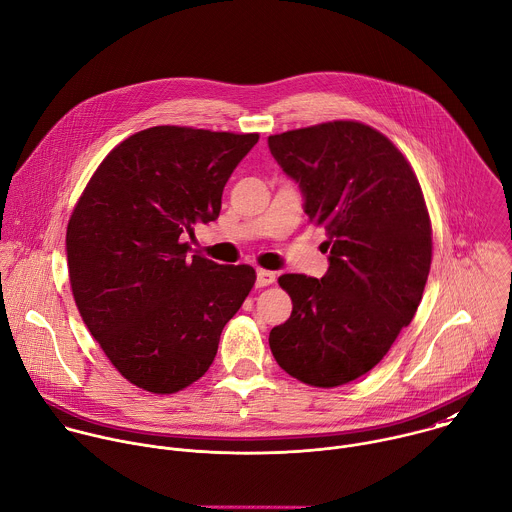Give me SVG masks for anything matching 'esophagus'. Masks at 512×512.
<instances>
[{"label":"esophagus","mask_w":512,"mask_h":512,"mask_svg":"<svg viewBox=\"0 0 512 512\" xmlns=\"http://www.w3.org/2000/svg\"><path fill=\"white\" fill-rule=\"evenodd\" d=\"M275 281V273L267 271V269H257V287H267Z\"/></svg>","instance_id":"obj_1"}]
</instances>
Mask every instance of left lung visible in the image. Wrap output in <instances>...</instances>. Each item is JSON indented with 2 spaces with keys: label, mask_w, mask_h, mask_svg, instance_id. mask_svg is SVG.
Instances as JSON below:
<instances>
[{
  "label": "left lung",
  "mask_w": 512,
  "mask_h": 512,
  "mask_svg": "<svg viewBox=\"0 0 512 512\" xmlns=\"http://www.w3.org/2000/svg\"><path fill=\"white\" fill-rule=\"evenodd\" d=\"M267 144L309 221L325 227L329 251L321 279L279 277L293 311L269 346L289 376L342 386L388 354L420 305L432 261L424 195L402 152L362 122L289 130Z\"/></svg>",
  "instance_id": "8db88e82"
}]
</instances>
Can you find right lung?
<instances>
[{"mask_svg": "<svg viewBox=\"0 0 512 512\" xmlns=\"http://www.w3.org/2000/svg\"><path fill=\"white\" fill-rule=\"evenodd\" d=\"M259 134L154 126L96 168L66 233L78 311L112 366L175 394L213 364L255 283L249 265L187 255L183 233L221 213L223 189Z\"/></svg>", "mask_w": 512, "mask_h": 512, "instance_id": "obj_1", "label": "right lung"}]
</instances>
